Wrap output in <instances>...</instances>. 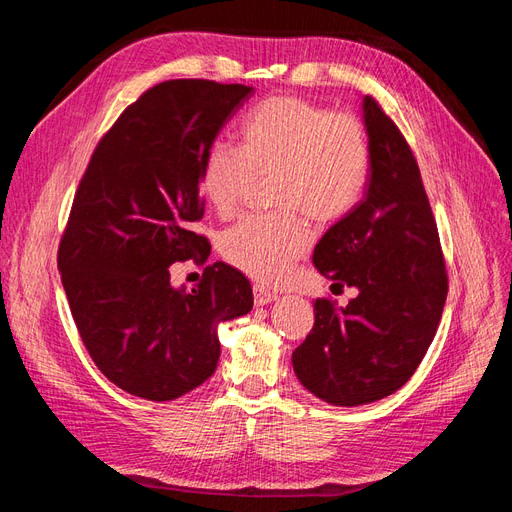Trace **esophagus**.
Here are the masks:
<instances>
[{
  "mask_svg": "<svg viewBox=\"0 0 512 512\" xmlns=\"http://www.w3.org/2000/svg\"><path fill=\"white\" fill-rule=\"evenodd\" d=\"M275 297H277V294L271 288L262 286V284H254V301H256V305H267Z\"/></svg>",
  "mask_w": 512,
  "mask_h": 512,
  "instance_id": "1",
  "label": "esophagus"
}]
</instances>
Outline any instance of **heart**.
Returning a JSON list of instances; mask_svg holds the SVG:
<instances>
[{"label":"heart","mask_w":512,"mask_h":512,"mask_svg":"<svg viewBox=\"0 0 512 512\" xmlns=\"http://www.w3.org/2000/svg\"><path fill=\"white\" fill-rule=\"evenodd\" d=\"M239 138V145L215 141L207 149L200 194L228 218L254 175H275L273 200L282 209L245 215L224 232L220 247L232 267L260 282H280L312 241L305 213L329 224L359 207L371 175V147L359 119L297 96L254 106L241 121Z\"/></svg>","instance_id":"b5f03b06"}]
</instances>
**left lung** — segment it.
<instances>
[{
	"label": "left lung",
	"instance_id": "1",
	"mask_svg": "<svg viewBox=\"0 0 512 512\" xmlns=\"http://www.w3.org/2000/svg\"><path fill=\"white\" fill-rule=\"evenodd\" d=\"M371 147L365 198L314 250L333 286L359 294L346 307L314 301V327L292 352L309 393L333 406H361L404 386L442 318L448 275L414 153L374 96L363 100Z\"/></svg>",
	"mask_w": 512,
	"mask_h": 512
}]
</instances>
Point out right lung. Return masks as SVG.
Returning a JSON list of instances; mask_svg holds the SVG:
<instances>
[{
  "instance_id": "obj_1",
  "label": "right lung",
  "mask_w": 512,
  "mask_h": 512,
  "mask_svg": "<svg viewBox=\"0 0 512 512\" xmlns=\"http://www.w3.org/2000/svg\"><path fill=\"white\" fill-rule=\"evenodd\" d=\"M252 87L175 79L147 89L96 145L59 241L57 267L91 361L119 389L170 401L218 367V324L243 316L247 277L207 265L192 292L170 265H205L200 162Z\"/></svg>"
}]
</instances>
